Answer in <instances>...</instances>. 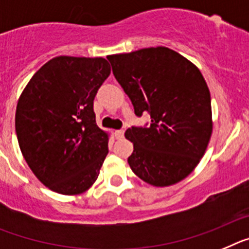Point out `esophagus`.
<instances>
[{
  "mask_svg": "<svg viewBox=\"0 0 249 249\" xmlns=\"http://www.w3.org/2000/svg\"><path fill=\"white\" fill-rule=\"evenodd\" d=\"M115 138L116 139H122L123 137H124V130L123 129H119V130H115Z\"/></svg>",
  "mask_w": 249,
  "mask_h": 249,
  "instance_id": "1",
  "label": "esophagus"
}]
</instances>
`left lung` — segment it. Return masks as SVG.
Returning a JSON list of instances; mask_svg holds the SVG:
<instances>
[{"mask_svg": "<svg viewBox=\"0 0 249 249\" xmlns=\"http://www.w3.org/2000/svg\"><path fill=\"white\" fill-rule=\"evenodd\" d=\"M135 115L149 114V127H129L134 145L127 163L154 187L177 184L196 169L213 130L211 92L199 69L164 46L107 56Z\"/></svg>", "mask_w": 249, "mask_h": 249, "instance_id": "1", "label": "left lung"}]
</instances>
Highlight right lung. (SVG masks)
I'll return each instance as SVG.
<instances>
[{
	"label": "right lung",
	"mask_w": 249,
	"mask_h": 249,
	"mask_svg": "<svg viewBox=\"0 0 249 249\" xmlns=\"http://www.w3.org/2000/svg\"><path fill=\"white\" fill-rule=\"evenodd\" d=\"M103 57L57 56L35 73L16 107L26 163L49 189L81 194L98 179L109 135L95 122L94 99L110 75Z\"/></svg>",
	"instance_id": "obj_1"
}]
</instances>
